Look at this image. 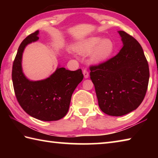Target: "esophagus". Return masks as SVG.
<instances>
[{
  "label": "esophagus",
  "instance_id": "34e87169",
  "mask_svg": "<svg viewBox=\"0 0 158 158\" xmlns=\"http://www.w3.org/2000/svg\"><path fill=\"white\" fill-rule=\"evenodd\" d=\"M83 74H84V76L85 79L89 78V72L86 70V69H84V70H83Z\"/></svg>",
  "mask_w": 158,
  "mask_h": 158
}]
</instances>
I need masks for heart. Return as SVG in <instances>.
Here are the masks:
<instances>
[{"label": "heart", "instance_id": "1", "mask_svg": "<svg viewBox=\"0 0 158 158\" xmlns=\"http://www.w3.org/2000/svg\"><path fill=\"white\" fill-rule=\"evenodd\" d=\"M115 46L111 39L100 36H93L83 40L77 44L75 49L80 54L88 55L90 53V60L95 63L106 61L114 52Z\"/></svg>", "mask_w": 158, "mask_h": 158}]
</instances>
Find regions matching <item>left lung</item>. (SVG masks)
Masks as SVG:
<instances>
[{
	"mask_svg": "<svg viewBox=\"0 0 158 158\" xmlns=\"http://www.w3.org/2000/svg\"><path fill=\"white\" fill-rule=\"evenodd\" d=\"M118 33L123 42L119 53L106 62L90 68L99 106L104 113L113 116H123L141 105L150 76L140 44L125 31Z\"/></svg>",
	"mask_w": 158,
	"mask_h": 158,
	"instance_id": "obj_1",
	"label": "left lung"
}]
</instances>
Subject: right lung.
<instances>
[{
	"mask_svg": "<svg viewBox=\"0 0 158 158\" xmlns=\"http://www.w3.org/2000/svg\"><path fill=\"white\" fill-rule=\"evenodd\" d=\"M39 31L29 35L19 47L12 66V79L16 98L31 116L44 121L60 120L68 113L72 95L84 75L81 69L70 71L58 67L49 77L31 81L23 73L22 56L28 44L39 40Z\"/></svg>",
	"mask_w": 158,
	"mask_h": 158,
	"instance_id": "right-lung-1",
	"label": "right lung"
}]
</instances>
